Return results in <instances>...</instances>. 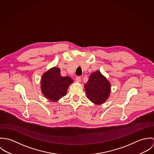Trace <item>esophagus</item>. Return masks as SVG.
<instances>
[{"mask_svg": "<svg viewBox=\"0 0 154 154\" xmlns=\"http://www.w3.org/2000/svg\"><path fill=\"white\" fill-rule=\"evenodd\" d=\"M75 80L77 81V82H80L81 81V76H76V78H75Z\"/></svg>", "mask_w": 154, "mask_h": 154, "instance_id": "34e87169", "label": "esophagus"}]
</instances>
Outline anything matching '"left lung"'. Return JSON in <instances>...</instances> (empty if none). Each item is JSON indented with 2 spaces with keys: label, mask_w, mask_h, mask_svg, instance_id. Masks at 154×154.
<instances>
[{
  "label": "left lung",
  "mask_w": 154,
  "mask_h": 154,
  "mask_svg": "<svg viewBox=\"0 0 154 154\" xmlns=\"http://www.w3.org/2000/svg\"><path fill=\"white\" fill-rule=\"evenodd\" d=\"M84 87L88 99L96 104L104 103L110 95V82L99 71L90 75Z\"/></svg>",
  "instance_id": "1"
}]
</instances>
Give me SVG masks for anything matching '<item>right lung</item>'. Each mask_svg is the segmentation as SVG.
<instances>
[{
	"label": "right lung",
	"mask_w": 154,
	"mask_h": 154,
	"mask_svg": "<svg viewBox=\"0 0 154 154\" xmlns=\"http://www.w3.org/2000/svg\"><path fill=\"white\" fill-rule=\"evenodd\" d=\"M73 80L69 76H62L60 69L53 67L43 75L41 81L42 91L45 97L56 101L64 97Z\"/></svg>",
	"instance_id": "right-lung-1"
}]
</instances>
